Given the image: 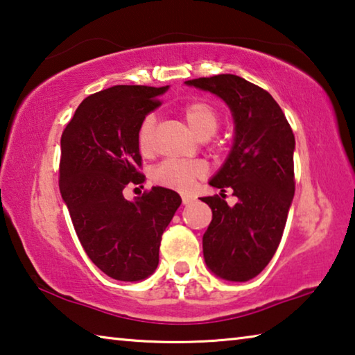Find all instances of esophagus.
Returning <instances> with one entry per match:
<instances>
[{
    "mask_svg": "<svg viewBox=\"0 0 355 355\" xmlns=\"http://www.w3.org/2000/svg\"><path fill=\"white\" fill-rule=\"evenodd\" d=\"M182 200H183V205H189V203L194 202V197H192L191 194H186V192H183Z\"/></svg>",
    "mask_w": 355,
    "mask_h": 355,
    "instance_id": "1",
    "label": "esophagus"
}]
</instances>
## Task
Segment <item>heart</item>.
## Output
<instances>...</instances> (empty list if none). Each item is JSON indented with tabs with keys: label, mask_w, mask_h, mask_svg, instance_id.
<instances>
[{
	"label": "heart",
	"mask_w": 355,
	"mask_h": 355,
	"mask_svg": "<svg viewBox=\"0 0 355 355\" xmlns=\"http://www.w3.org/2000/svg\"><path fill=\"white\" fill-rule=\"evenodd\" d=\"M182 114L186 122L197 136L209 137L219 130L220 117L218 110L208 101L194 100L184 105ZM153 130L155 116L147 114L137 127L136 141L142 153H150L153 150ZM208 166L202 159H169L158 164L152 172V180L156 184L166 188L186 191L194 184L196 180L205 177Z\"/></svg>",
	"instance_id": "heart-1"
}]
</instances>
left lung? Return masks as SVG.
Here are the masks:
<instances>
[{
	"label": "left lung",
	"instance_id": "1",
	"mask_svg": "<svg viewBox=\"0 0 355 355\" xmlns=\"http://www.w3.org/2000/svg\"><path fill=\"white\" fill-rule=\"evenodd\" d=\"M225 101L235 119V144L209 184L225 194L203 197L213 219L203 235L207 266L219 277L245 282L271 261L284 235L294 196V135L277 101L236 75L186 81Z\"/></svg>",
	"mask_w": 355,
	"mask_h": 355
}]
</instances>
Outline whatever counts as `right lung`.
<instances>
[{
  "mask_svg": "<svg viewBox=\"0 0 355 355\" xmlns=\"http://www.w3.org/2000/svg\"><path fill=\"white\" fill-rule=\"evenodd\" d=\"M167 87L112 86L78 106L61 137L59 189L78 239L92 263L123 282L148 277L159 244L182 199L155 186L130 202L128 184H141L136 133Z\"/></svg>",
  "mask_w": 355,
  "mask_h": 355,
  "instance_id": "1",
  "label": "right lung"
}]
</instances>
